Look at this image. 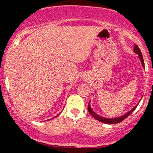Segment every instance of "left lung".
Masks as SVG:
<instances>
[{
  "label": "left lung",
  "mask_w": 153,
  "mask_h": 153,
  "mask_svg": "<svg viewBox=\"0 0 153 153\" xmlns=\"http://www.w3.org/2000/svg\"><path fill=\"white\" fill-rule=\"evenodd\" d=\"M134 52H135V53L138 54V56H139L140 60H141V64H142V65L144 67V62H143L142 54H141V50H140L139 47H138L136 44L134 46ZM136 107H137V106H135V107H134L132 110L129 111V112H127V113H126L125 115H122V116L118 117V118H103V117L99 116V115H98L97 114H95V112L92 110V109H91L90 106L89 105L88 106V111H89V112L90 113V115H92V116L93 117V118H95L96 120H98V121H101V122H103V123H105V124H118V123H120V122H121L122 121H124L125 118H127V117L129 116V115H130V114L132 113L134 110H135V108Z\"/></svg>",
  "instance_id": "left-lung-1"
}]
</instances>
